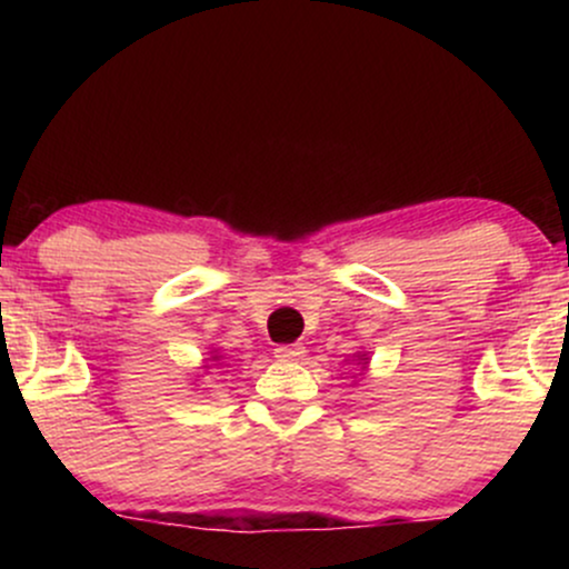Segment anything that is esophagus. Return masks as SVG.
Returning a JSON list of instances; mask_svg holds the SVG:
<instances>
[{
	"label": "esophagus",
	"mask_w": 569,
	"mask_h": 569,
	"mask_svg": "<svg viewBox=\"0 0 569 569\" xmlns=\"http://www.w3.org/2000/svg\"><path fill=\"white\" fill-rule=\"evenodd\" d=\"M305 348L302 345H280V348L276 350V356L280 358V361H302L305 358Z\"/></svg>",
	"instance_id": "34e87169"
}]
</instances>
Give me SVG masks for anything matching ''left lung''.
<instances>
[{
  "instance_id": "obj_1",
  "label": "left lung",
  "mask_w": 569,
  "mask_h": 569,
  "mask_svg": "<svg viewBox=\"0 0 569 569\" xmlns=\"http://www.w3.org/2000/svg\"><path fill=\"white\" fill-rule=\"evenodd\" d=\"M363 361H367V358H363V356H358V363H363Z\"/></svg>"
}]
</instances>
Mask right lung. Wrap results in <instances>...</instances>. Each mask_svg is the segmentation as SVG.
I'll use <instances>...</instances> for the list:
<instances>
[{
    "mask_svg": "<svg viewBox=\"0 0 569 569\" xmlns=\"http://www.w3.org/2000/svg\"><path fill=\"white\" fill-rule=\"evenodd\" d=\"M219 358H221V356H217V352H213V356H211V361H219Z\"/></svg>",
    "mask_w": 569,
    "mask_h": 569,
    "instance_id": "1",
    "label": "right lung"
}]
</instances>
